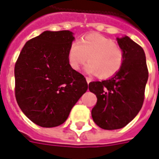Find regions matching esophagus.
Instances as JSON below:
<instances>
[{
    "instance_id": "esophagus-1",
    "label": "esophagus",
    "mask_w": 159,
    "mask_h": 159,
    "mask_svg": "<svg viewBox=\"0 0 159 159\" xmlns=\"http://www.w3.org/2000/svg\"><path fill=\"white\" fill-rule=\"evenodd\" d=\"M86 81H87V83H91L92 79L90 78V77H89V76H87V77H86Z\"/></svg>"
}]
</instances>
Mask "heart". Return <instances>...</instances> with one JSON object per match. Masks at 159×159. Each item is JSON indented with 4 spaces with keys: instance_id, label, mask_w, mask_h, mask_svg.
Returning a JSON list of instances; mask_svg holds the SVG:
<instances>
[{
    "instance_id": "obj_1",
    "label": "heart",
    "mask_w": 159,
    "mask_h": 159,
    "mask_svg": "<svg viewBox=\"0 0 159 159\" xmlns=\"http://www.w3.org/2000/svg\"><path fill=\"white\" fill-rule=\"evenodd\" d=\"M123 50L115 41L98 34H90L81 40H74L67 52V61L73 70H79L88 60L84 66L89 74H95L102 78H109L116 75L124 63Z\"/></svg>"
}]
</instances>
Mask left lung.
<instances>
[{
	"mask_svg": "<svg viewBox=\"0 0 159 159\" xmlns=\"http://www.w3.org/2000/svg\"><path fill=\"white\" fill-rule=\"evenodd\" d=\"M124 52V63L118 72L107 80L89 83V91L97 97L92 109L95 124L104 130L125 126L139 113L148 79L145 52L128 36L117 38Z\"/></svg>",
	"mask_w": 159,
	"mask_h": 159,
	"instance_id": "obj_1",
	"label": "left lung"
}]
</instances>
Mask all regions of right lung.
I'll return each mask as SVG.
<instances>
[{
    "mask_svg": "<svg viewBox=\"0 0 159 159\" xmlns=\"http://www.w3.org/2000/svg\"><path fill=\"white\" fill-rule=\"evenodd\" d=\"M74 34L44 31L25 43L15 65V95L21 110L34 124H63L88 90L86 78L67 61Z\"/></svg>",
    "mask_w": 159,
    "mask_h": 159,
    "instance_id": "right-lung-1",
    "label": "right lung"
}]
</instances>
